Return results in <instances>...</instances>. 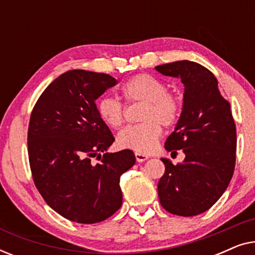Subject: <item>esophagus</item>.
Returning <instances> with one entry per match:
<instances>
[{"instance_id":"1","label":"esophagus","mask_w":255,"mask_h":255,"mask_svg":"<svg viewBox=\"0 0 255 255\" xmlns=\"http://www.w3.org/2000/svg\"><path fill=\"white\" fill-rule=\"evenodd\" d=\"M134 155H135V159H137V161H138V162H142V161H145V160H147V159H148V156L146 155V154H144V153L135 152V153H134Z\"/></svg>"}]
</instances>
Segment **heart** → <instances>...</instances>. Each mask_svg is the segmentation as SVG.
Instances as JSON below:
<instances>
[{"instance_id": "1", "label": "heart", "mask_w": 255, "mask_h": 255, "mask_svg": "<svg viewBox=\"0 0 255 255\" xmlns=\"http://www.w3.org/2000/svg\"><path fill=\"white\" fill-rule=\"evenodd\" d=\"M122 95L128 102H144L142 123L128 125L117 135V144L122 148L147 153L153 149L162 128L172 127L182 113V102L175 93L168 92L162 80L151 74L133 75L121 87ZM96 111L107 127L118 128L124 122V107L116 97L103 96L97 101Z\"/></svg>"}]
</instances>
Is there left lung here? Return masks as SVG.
I'll return each mask as SVG.
<instances>
[{
  "label": "left lung",
  "instance_id": "obj_1",
  "mask_svg": "<svg viewBox=\"0 0 255 255\" xmlns=\"http://www.w3.org/2000/svg\"><path fill=\"white\" fill-rule=\"evenodd\" d=\"M155 69L180 78L184 85L182 113L165 148L182 149L186 158L177 165L161 159L165 174L158 183L160 204L170 214L191 217L209 210L232 179L236 124L230 103L221 95L217 79L208 68L181 60Z\"/></svg>",
  "mask_w": 255,
  "mask_h": 255
}]
</instances>
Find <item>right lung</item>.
<instances>
[{"label": "right lung", "instance_id": "obj_1", "mask_svg": "<svg viewBox=\"0 0 255 255\" xmlns=\"http://www.w3.org/2000/svg\"><path fill=\"white\" fill-rule=\"evenodd\" d=\"M116 83L104 73L68 71L44 90L31 113L27 153L33 182L45 202L72 222H102L123 203L121 176L135 156L131 149L106 152L115 138L95 103Z\"/></svg>", "mask_w": 255, "mask_h": 255}]
</instances>
